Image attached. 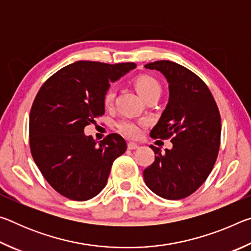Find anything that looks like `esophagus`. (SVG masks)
Listing matches in <instances>:
<instances>
[{"label": "esophagus", "instance_id": "34e87169", "mask_svg": "<svg viewBox=\"0 0 251 251\" xmlns=\"http://www.w3.org/2000/svg\"><path fill=\"white\" fill-rule=\"evenodd\" d=\"M127 148H128L129 151H135V150H137V148H139V146L135 143H128L127 144Z\"/></svg>", "mask_w": 251, "mask_h": 251}]
</instances>
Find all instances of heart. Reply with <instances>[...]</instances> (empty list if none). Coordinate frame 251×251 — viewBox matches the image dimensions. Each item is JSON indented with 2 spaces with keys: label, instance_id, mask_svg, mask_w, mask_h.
<instances>
[{
  "label": "heart",
  "instance_id": "heart-1",
  "mask_svg": "<svg viewBox=\"0 0 251 251\" xmlns=\"http://www.w3.org/2000/svg\"><path fill=\"white\" fill-rule=\"evenodd\" d=\"M134 86L144 100L154 95H160L161 87L158 80L151 77L150 75H139L134 79ZM116 91L113 86H109L104 92L103 95V104L106 108L110 107L113 105L114 99H115ZM117 129L121 134L126 136L127 138L136 139L141 137L143 133V123L136 122L129 118H124L117 124Z\"/></svg>",
  "mask_w": 251,
  "mask_h": 251
}]
</instances>
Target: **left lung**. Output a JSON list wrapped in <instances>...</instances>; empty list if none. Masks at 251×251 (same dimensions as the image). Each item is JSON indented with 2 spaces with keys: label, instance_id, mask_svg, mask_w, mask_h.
<instances>
[{
  "label": "left lung",
  "instance_id": "left-lung-1",
  "mask_svg": "<svg viewBox=\"0 0 251 251\" xmlns=\"http://www.w3.org/2000/svg\"><path fill=\"white\" fill-rule=\"evenodd\" d=\"M166 77L169 100L151 131L152 138H172L173 148L155 151V160L144 169L152 193L169 201L188 197L209 176L217 159L222 120L214 96L203 80L192 71L171 61L148 63Z\"/></svg>",
  "mask_w": 251,
  "mask_h": 251
}]
</instances>
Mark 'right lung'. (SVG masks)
<instances>
[{
    "label": "right lung",
    "instance_id": "right-lung-1",
    "mask_svg": "<svg viewBox=\"0 0 251 251\" xmlns=\"http://www.w3.org/2000/svg\"><path fill=\"white\" fill-rule=\"evenodd\" d=\"M136 67L79 61L63 67L42 85L29 113V147L46 181L72 201H88L106 186L113 161L127 145L118 134L97 143L85 126L104 115V92Z\"/></svg>",
    "mask_w": 251,
    "mask_h": 251
}]
</instances>
